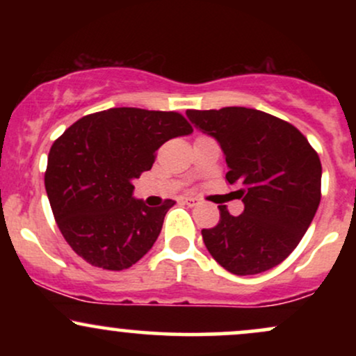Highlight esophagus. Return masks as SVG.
<instances>
[{"instance_id": "1", "label": "esophagus", "mask_w": 356, "mask_h": 356, "mask_svg": "<svg viewBox=\"0 0 356 356\" xmlns=\"http://www.w3.org/2000/svg\"><path fill=\"white\" fill-rule=\"evenodd\" d=\"M182 201H184V204H187V206H189V207L197 206V199H194V197H184Z\"/></svg>"}]
</instances>
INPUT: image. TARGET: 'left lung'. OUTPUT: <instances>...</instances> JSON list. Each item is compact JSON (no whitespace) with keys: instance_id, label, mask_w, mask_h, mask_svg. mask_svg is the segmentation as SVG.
Returning a JSON list of instances; mask_svg holds the SVG:
<instances>
[{"instance_id":"left-lung-1","label":"left lung","mask_w":356,"mask_h":356,"mask_svg":"<svg viewBox=\"0 0 356 356\" xmlns=\"http://www.w3.org/2000/svg\"><path fill=\"white\" fill-rule=\"evenodd\" d=\"M189 120L219 142L243 214L219 206L218 226L202 229L211 256L238 276L277 266L293 252L321 199V162L295 125L246 107L187 110Z\"/></svg>"}]
</instances>
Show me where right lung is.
Segmentation results:
<instances>
[{
  "mask_svg": "<svg viewBox=\"0 0 356 356\" xmlns=\"http://www.w3.org/2000/svg\"><path fill=\"white\" fill-rule=\"evenodd\" d=\"M177 112L132 107L81 117L48 154L44 189L65 241L92 266L122 271L147 254L174 201L149 207L132 197L134 179L152 169L155 150L189 136Z\"/></svg>",
  "mask_w": 356,
  "mask_h": 356,
  "instance_id": "1",
  "label": "right lung"
}]
</instances>
